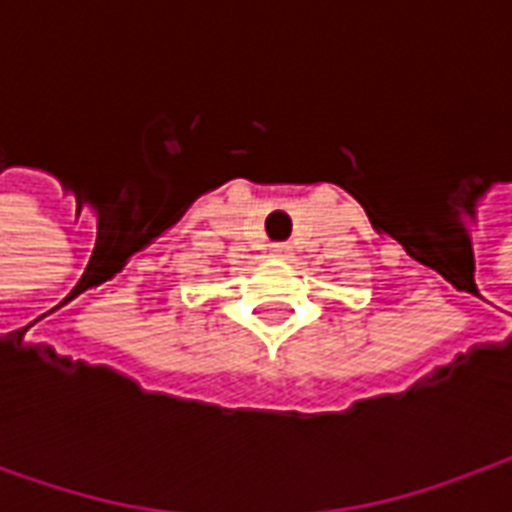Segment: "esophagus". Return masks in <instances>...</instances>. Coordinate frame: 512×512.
Returning <instances> with one entry per match:
<instances>
[{"label":"esophagus","mask_w":512,"mask_h":512,"mask_svg":"<svg viewBox=\"0 0 512 512\" xmlns=\"http://www.w3.org/2000/svg\"><path fill=\"white\" fill-rule=\"evenodd\" d=\"M288 255H290L288 244H274V246H271V257H279V260H285Z\"/></svg>","instance_id":"esophagus-1"}]
</instances>
